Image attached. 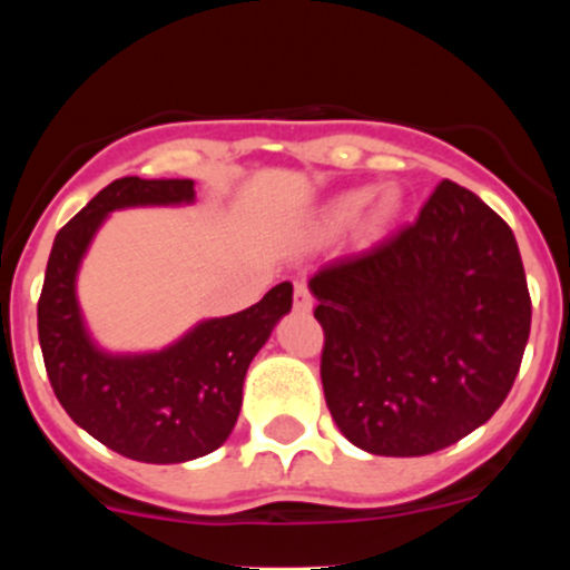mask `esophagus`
Here are the masks:
<instances>
[{
  "label": "esophagus",
  "mask_w": 570,
  "mask_h": 570,
  "mask_svg": "<svg viewBox=\"0 0 570 570\" xmlns=\"http://www.w3.org/2000/svg\"><path fill=\"white\" fill-rule=\"evenodd\" d=\"M295 308L303 314H308L314 308V297L306 284H295Z\"/></svg>",
  "instance_id": "34e87169"
}]
</instances>
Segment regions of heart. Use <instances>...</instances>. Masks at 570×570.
Returning <instances> with one entry per match:
<instances>
[{
    "mask_svg": "<svg viewBox=\"0 0 570 570\" xmlns=\"http://www.w3.org/2000/svg\"><path fill=\"white\" fill-rule=\"evenodd\" d=\"M372 200V189L370 187H358V189H350V193H342L338 198H333L331 215L333 223H353L361 212L366 209V204Z\"/></svg>",
    "mask_w": 570,
    "mask_h": 570,
    "instance_id": "obj_1",
    "label": "heart"
}]
</instances>
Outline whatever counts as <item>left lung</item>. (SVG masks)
Wrapping results in <instances>:
<instances>
[{"label":"left lung","mask_w":570,"mask_h":570,"mask_svg":"<svg viewBox=\"0 0 570 570\" xmlns=\"http://www.w3.org/2000/svg\"><path fill=\"white\" fill-rule=\"evenodd\" d=\"M322 389L344 439L419 458L485 424L513 389L532 301L508 223L444 181L416 223L308 281Z\"/></svg>","instance_id":"left-lung-1"}]
</instances>
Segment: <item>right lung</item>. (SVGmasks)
Returning a JSON list of instances; mask_svg holds the SVG:
<instances>
[{
  "instance_id": "1",
  "label": "right lung",
  "mask_w": 570,
  "mask_h": 570,
  "mask_svg": "<svg viewBox=\"0 0 570 570\" xmlns=\"http://www.w3.org/2000/svg\"><path fill=\"white\" fill-rule=\"evenodd\" d=\"M193 200V178H115L57 232L38 301L40 350L60 405L96 441L140 463L195 461L232 435L253 355L292 308V284L284 281L256 306L198 322L159 353L96 347L79 312L77 273L99 226L126 206Z\"/></svg>"
}]
</instances>
